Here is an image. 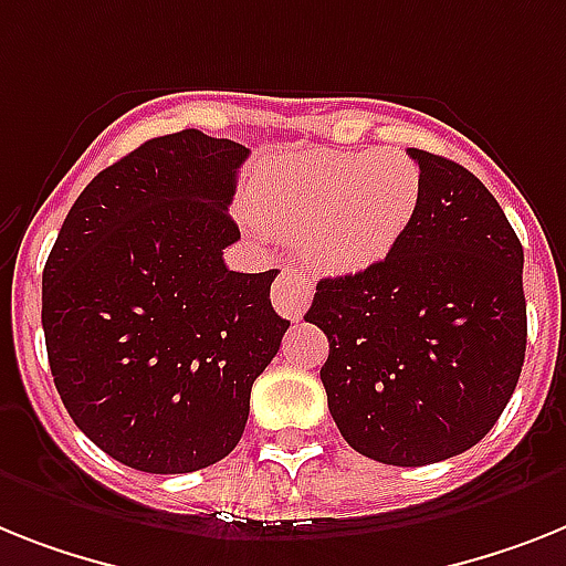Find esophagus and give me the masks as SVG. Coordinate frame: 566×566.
<instances>
[{
  "label": "esophagus",
  "instance_id": "esophagus-1",
  "mask_svg": "<svg viewBox=\"0 0 566 566\" xmlns=\"http://www.w3.org/2000/svg\"><path fill=\"white\" fill-rule=\"evenodd\" d=\"M312 294H315V286H312V280L306 277V272H303V269H294V265H283V272L274 280L272 303L280 315L297 321L303 312L310 310Z\"/></svg>",
  "mask_w": 566,
  "mask_h": 566
}]
</instances>
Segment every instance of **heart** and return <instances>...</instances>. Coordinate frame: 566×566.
<instances>
[{
    "instance_id": "heart-1",
    "label": "heart",
    "mask_w": 566,
    "mask_h": 566,
    "mask_svg": "<svg viewBox=\"0 0 566 566\" xmlns=\"http://www.w3.org/2000/svg\"><path fill=\"white\" fill-rule=\"evenodd\" d=\"M419 202L422 170L401 149H310L272 172L256 219L321 269L361 272L396 249Z\"/></svg>"
}]
</instances>
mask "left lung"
<instances>
[{
  "instance_id": "obj_1",
  "label": "left lung",
  "mask_w": 566,
  "mask_h": 566,
  "mask_svg": "<svg viewBox=\"0 0 566 566\" xmlns=\"http://www.w3.org/2000/svg\"><path fill=\"white\" fill-rule=\"evenodd\" d=\"M422 202L396 249L324 277L306 321L329 338V413L358 454L431 465L478 446L526 356L524 249L483 181L408 149Z\"/></svg>"
}]
</instances>
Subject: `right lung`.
<instances>
[{"label": "right lung", "mask_w": 566, "mask_h": 566, "mask_svg": "<svg viewBox=\"0 0 566 566\" xmlns=\"http://www.w3.org/2000/svg\"><path fill=\"white\" fill-rule=\"evenodd\" d=\"M249 149L199 129L161 135L101 170L42 272L57 394L112 460L188 474L240 442L254 378L289 329L277 269L231 272L228 213Z\"/></svg>", "instance_id": "add662e5"}]
</instances>
